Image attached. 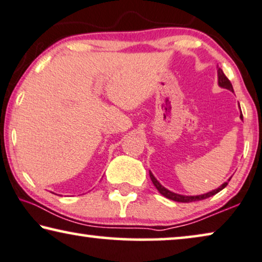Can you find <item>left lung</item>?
<instances>
[{"label":"left lung","instance_id":"left-lung-1","mask_svg":"<svg viewBox=\"0 0 262 262\" xmlns=\"http://www.w3.org/2000/svg\"><path fill=\"white\" fill-rule=\"evenodd\" d=\"M217 83H219V85H220L221 88L228 89V91H231V92L234 93L233 85L231 83V81L227 79V76L225 75L221 68H217ZM240 119L243 120V113H241V114H240ZM149 177H150L151 182H153V185L156 187V189L159 190L160 194H162L163 196H166L167 199H170V200L177 201V202H193V201L204 200V199L212 196V195H215L216 193L220 192V190L224 189L225 187L228 185V181L231 180V179H229L227 182L222 183V185L219 187L217 189H214V190H212V192H208V193L202 194V195H193V196H192V195H190V196H189V195H180V194L173 193V192H170V190H168L167 188H165V187H163L161 183H160L158 180H156L155 177H154L153 174H151L150 170H149Z\"/></svg>","mask_w":262,"mask_h":262}]
</instances>
